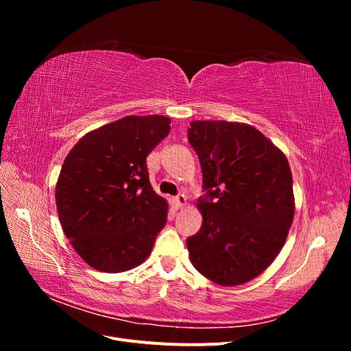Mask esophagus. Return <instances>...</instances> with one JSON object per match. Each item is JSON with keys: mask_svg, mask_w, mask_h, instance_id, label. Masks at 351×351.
<instances>
[{"mask_svg": "<svg viewBox=\"0 0 351 351\" xmlns=\"http://www.w3.org/2000/svg\"><path fill=\"white\" fill-rule=\"evenodd\" d=\"M173 204L176 209H183L187 205V197L184 195H178L177 197L173 199Z\"/></svg>", "mask_w": 351, "mask_h": 351, "instance_id": "obj_1", "label": "esophagus"}]
</instances>
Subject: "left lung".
Listing matches in <instances>:
<instances>
[{
	"label": "left lung",
	"instance_id": "8db88e82",
	"mask_svg": "<svg viewBox=\"0 0 351 351\" xmlns=\"http://www.w3.org/2000/svg\"><path fill=\"white\" fill-rule=\"evenodd\" d=\"M187 136L209 197L197 202L202 227L187 239L190 262L218 285L249 282L278 256L293 224L289 161L246 123L197 120Z\"/></svg>",
	"mask_w": 351,
	"mask_h": 351
}]
</instances>
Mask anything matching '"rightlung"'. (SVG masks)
I'll list each match as a JSON object with an SVG mask.
<instances>
[{
  "label": "right lung",
  "mask_w": 351,
  "mask_h": 351,
  "mask_svg": "<svg viewBox=\"0 0 351 351\" xmlns=\"http://www.w3.org/2000/svg\"><path fill=\"white\" fill-rule=\"evenodd\" d=\"M164 115H127L84 134L56 186L60 224L73 249L101 272H124L149 256L167 222V200L149 182L146 156L169 133Z\"/></svg>",
  "instance_id": "add662e5"
}]
</instances>
